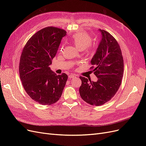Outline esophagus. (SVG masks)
<instances>
[{"label":"esophagus","instance_id":"34e87169","mask_svg":"<svg viewBox=\"0 0 146 146\" xmlns=\"http://www.w3.org/2000/svg\"><path fill=\"white\" fill-rule=\"evenodd\" d=\"M76 77V75L75 74H70L68 76V78L69 79H72V78H75Z\"/></svg>","mask_w":146,"mask_h":146}]
</instances>
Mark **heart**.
<instances>
[{"mask_svg": "<svg viewBox=\"0 0 146 146\" xmlns=\"http://www.w3.org/2000/svg\"><path fill=\"white\" fill-rule=\"evenodd\" d=\"M91 36L86 33H78L75 34L72 37L71 41L75 47L79 50H85L86 55L92 56L96 50V45L92 44ZM63 50V46L60 48V51Z\"/></svg>", "mask_w": 146, "mask_h": 146, "instance_id": "obj_1", "label": "heart"}]
</instances>
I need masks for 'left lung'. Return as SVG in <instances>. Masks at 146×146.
Returning <instances> with one entry per match:
<instances>
[{
    "mask_svg": "<svg viewBox=\"0 0 146 146\" xmlns=\"http://www.w3.org/2000/svg\"><path fill=\"white\" fill-rule=\"evenodd\" d=\"M99 30L102 39L90 61L93 66L90 69L94 72L98 80L93 82L80 76L82 85L79 88L83 100L95 106L105 104L116 94L124 72V60L119 45L108 32Z\"/></svg>",
    "mask_w": 146,
    "mask_h": 146,
    "instance_id": "8db88e82",
    "label": "left lung"
}]
</instances>
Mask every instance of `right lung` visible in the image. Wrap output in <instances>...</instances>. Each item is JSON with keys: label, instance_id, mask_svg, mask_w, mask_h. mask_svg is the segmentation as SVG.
<instances>
[{"label": "right lung", "instance_id": "right-lung-1", "mask_svg": "<svg viewBox=\"0 0 146 146\" xmlns=\"http://www.w3.org/2000/svg\"><path fill=\"white\" fill-rule=\"evenodd\" d=\"M66 33L45 27L29 38L21 54L19 72L22 85L33 100L43 105L59 100L68 78L66 73L57 75L49 67Z\"/></svg>", "mask_w": 146, "mask_h": 146}]
</instances>
